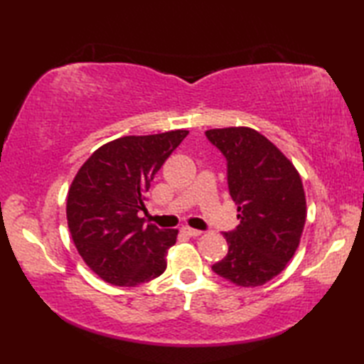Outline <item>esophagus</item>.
<instances>
[{"instance_id": "esophagus-1", "label": "esophagus", "mask_w": 364, "mask_h": 364, "mask_svg": "<svg viewBox=\"0 0 364 364\" xmlns=\"http://www.w3.org/2000/svg\"><path fill=\"white\" fill-rule=\"evenodd\" d=\"M183 233H186L188 236H200L202 235V231L200 230H196V228H191V227H183Z\"/></svg>"}]
</instances>
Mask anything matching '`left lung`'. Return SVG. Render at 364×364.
<instances>
[{
	"label": "left lung",
	"mask_w": 364,
	"mask_h": 364,
	"mask_svg": "<svg viewBox=\"0 0 364 364\" xmlns=\"http://www.w3.org/2000/svg\"><path fill=\"white\" fill-rule=\"evenodd\" d=\"M206 137L227 158L230 196L241 220L223 233L228 253L213 270L242 288L261 286L282 272L300 244L306 219L301 178L267 137L249 127L208 129Z\"/></svg>",
	"instance_id": "left-lung-1"
}]
</instances>
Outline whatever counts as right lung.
Here are the masks:
<instances>
[{"label": "right lung", "mask_w": 364, "mask_h": 364, "mask_svg": "<svg viewBox=\"0 0 364 364\" xmlns=\"http://www.w3.org/2000/svg\"><path fill=\"white\" fill-rule=\"evenodd\" d=\"M189 134L186 129L125 136L92 153L73 178L67 222L84 262L115 286L159 277L178 230L145 225V194L161 166Z\"/></svg>", "instance_id": "right-lung-1"}]
</instances>
